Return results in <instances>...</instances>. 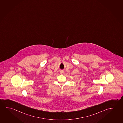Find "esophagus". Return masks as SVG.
I'll use <instances>...</instances> for the list:
<instances>
[{"label":"esophagus","instance_id":"1","mask_svg":"<svg viewBox=\"0 0 123 123\" xmlns=\"http://www.w3.org/2000/svg\"><path fill=\"white\" fill-rule=\"evenodd\" d=\"M60 74L63 75V74H64V71H63V70H61L60 72Z\"/></svg>","mask_w":123,"mask_h":123}]
</instances>
